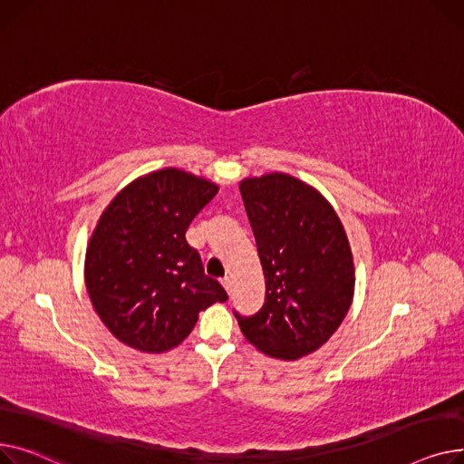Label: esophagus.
<instances>
[{"mask_svg": "<svg viewBox=\"0 0 464 464\" xmlns=\"http://www.w3.org/2000/svg\"><path fill=\"white\" fill-rule=\"evenodd\" d=\"M232 285H234V283H232V277H228V276H227V277H223V286L227 288V292H228V294L232 292Z\"/></svg>", "mask_w": 464, "mask_h": 464, "instance_id": "esophagus-1", "label": "esophagus"}]
</instances>
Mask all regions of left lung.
Wrapping results in <instances>:
<instances>
[{
    "label": "left lung",
    "instance_id": "obj_1",
    "mask_svg": "<svg viewBox=\"0 0 464 464\" xmlns=\"http://www.w3.org/2000/svg\"><path fill=\"white\" fill-rule=\"evenodd\" d=\"M239 190L266 279L262 309L234 311L241 334L267 356H307L337 332L352 304L344 228L328 200L288 174L243 179Z\"/></svg>",
    "mask_w": 464,
    "mask_h": 464
}]
</instances>
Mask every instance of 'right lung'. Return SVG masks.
<instances>
[{
    "label": "right lung",
    "mask_w": 464,
    "mask_h": 464,
    "mask_svg": "<svg viewBox=\"0 0 464 464\" xmlns=\"http://www.w3.org/2000/svg\"><path fill=\"white\" fill-rule=\"evenodd\" d=\"M215 183L165 169L127 185L101 215L86 253V288L116 339L142 352L178 346L227 290L206 276L185 232Z\"/></svg>",
    "instance_id": "right-lung-1"
}]
</instances>
